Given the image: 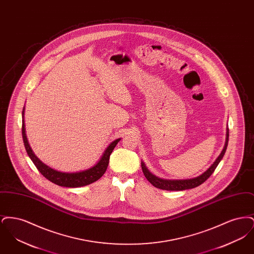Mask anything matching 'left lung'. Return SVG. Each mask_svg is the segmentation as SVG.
<instances>
[{
    "instance_id": "left-lung-1",
    "label": "left lung",
    "mask_w": 254,
    "mask_h": 254,
    "mask_svg": "<svg viewBox=\"0 0 254 254\" xmlns=\"http://www.w3.org/2000/svg\"><path fill=\"white\" fill-rule=\"evenodd\" d=\"M228 143H229V127H227L226 142H225V145H224V148H223L222 152L220 153V155L218 156L217 159L214 161V163L208 169H206L205 172H203L202 174H200L197 177L190 178V179H179V180L163 179V178H160V177H157L156 175L152 174L148 170V169L145 167V163L142 161L141 166H142L144 175H145V178L147 179V181L149 182L152 186H154L155 188L160 189V190H185L194 189V188L202 185L214 172V170L217 168L218 164L221 162L222 158L224 157V155L226 153Z\"/></svg>"
}]
</instances>
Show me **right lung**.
Listing matches in <instances>:
<instances>
[{
	"label": "right lung",
	"instance_id": "1",
	"mask_svg": "<svg viewBox=\"0 0 254 254\" xmlns=\"http://www.w3.org/2000/svg\"><path fill=\"white\" fill-rule=\"evenodd\" d=\"M23 117V126H22V135L24 140V147L33 164L35 165L38 170L50 182L65 188H81L87 185H90L97 180H99L106 172L109 166V156L113 151L114 147L119 143L121 138H118L111 142L109 146L103 152V155L94 166L89 169L76 171V172H63L56 169L50 168L45 163H43L39 158L37 157L33 150L31 149L28 144L27 137L25 134V125H24V107L22 112Z\"/></svg>",
	"mask_w": 254,
	"mask_h": 254
}]
</instances>
